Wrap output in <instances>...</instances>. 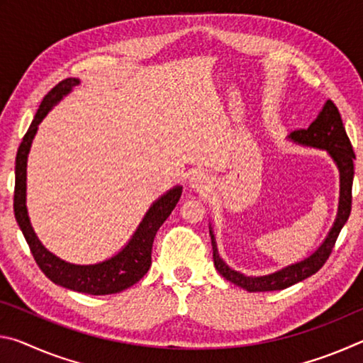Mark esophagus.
Segmentation results:
<instances>
[{
  "mask_svg": "<svg viewBox=\"0 0 363 363\" xmlns=\"http://www.w3.org/2000/svg\"><path fill=\"white\" fill-rule=\"evenodd\" d=\"M208 184H210V179H208L205 173H201V171H195L190 177V186L196 190H201V189H206Z\"/></svg>",
  "mask_w": 363,
  "mask_h": 363,
  "instance_id": "1",
  "label": "esophagus"
}]
</instances>
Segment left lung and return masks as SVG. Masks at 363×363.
<instances>
[{
    "label": "left lung",
    "mask_w": 363,
    "mask_h": 363,
    "mask_svg": "<svg viewBox=\"0 0 363 363\" xmlns=\"http://www.w3.org/2000/svg\"><path fill=\"white\" fill-rule=\"evenodd\" d=\"M291 139L299 144L318 147V149L328 150V153L340 168L341 174V196H340V211L335 220V225L331 227L327 240L318 248L314 255L307 257V259L293 264L279 272L262 275V277H247L240 272H235L230 267L225 266V262L220 259L218 255L216 242L211 233V245H213V261L216 266L218 272L223 275L225 280L232 281L238 286L245 288L247 291H275L285 290L298 281L304 280L311 275H314L317 270H320L322 266L331 255L337 240V235L346 224V220L352 210V181H354V158L355 153L352 150V144L349 140L346 130H344L340 110L335 106L333 101H327L323 106L320 115L317 120L307 128V130H294L291 133Z\"/></svg>",
    "instance_id": "1"
}]
</instances>
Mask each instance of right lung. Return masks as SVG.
I'll return each instance as SVG.
<instances>
[{
  "instance_id": "add662e5",
  "label": "right lung",
  "mask_w": 363,
  "mask_h": 363,
  "mask_svg": "<svg viewBox=\"0 0 363 363\" xmlns=\"http://www.w3.org/2000/svg\"><path fill=\"white\" fill-rule=\"evenodd\" d=\"M79 82L77 78H65L59 82L49 93L43 97L41 106L23 136L16 157V187H14V214L21 230L26 237L30 251L36 264L45 272L46 277L69 290L86 294H113L120 293L144 277L152 264V245L157 230L167 220L181 199L182 189L176 187L157 200L147 211L139 229L134 233L130 243L112 259H107L93 266H75L69 264L43 247L30 225L26 206V181H27V155L32 140L41 120L57 104L62 96L70 93L73 86Z\"/></svg>"
}]
</instances>
